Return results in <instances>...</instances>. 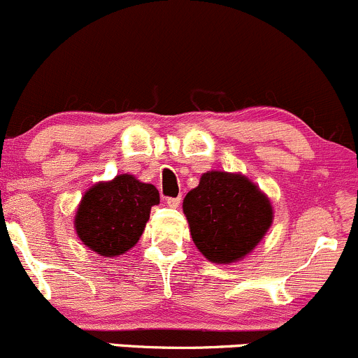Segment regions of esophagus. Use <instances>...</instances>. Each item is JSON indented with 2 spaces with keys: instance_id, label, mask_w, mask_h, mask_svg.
Wrapping results in <instances>:
<instances>
[{
  "instance_id": "obj_1",
  "label": "esophagus",
  "mask_w": 358,
  "mask_h": 358,
  "mask_svg": "<svg viewBox=\"0 0 358 358\" xmlns=\"http://www.w3.org/2000/svg\"><path fill=\"white\" fill-rule=\"evenodd\" d=\"M166 204L169 206V208H173V209L180 208V204H182V197H169L168 201H166Z\"/></svg>"
}]
</instances>
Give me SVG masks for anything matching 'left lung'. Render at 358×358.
Masks as SVG:
<instances>
[{
	"label": "left lung",
	"instance_id": "left-lung-1",
	"mask_svg": "<svg viewBox=\"0 0 358 358\" xmlns=\"http://www.w3.org/2000/svg\"><path fill=\"white\" fill-rule=\"evenodd\" d=\"M183 214L201 254L231 264L250 254L273 224V204L242 173L208 171L183 199Z\"/></svg>",
	"mask_w": 358,
	"mask_h": 358
}]
</instances>
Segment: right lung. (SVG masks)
Here are the masks:
<instances>
[{
    "mask_svg": "<svg viewBox=\"0 0 358 358\" xmlns=\"http://www.w3.org/2000/svg\"><path fill=\"white\" fill-rule=\"evenodd\" d=\"M156 204H159L156 187L123 173L85 192L75 213V231L96 254L118 257L138 242L150 208Z\"/></svg>",
    "mask_w": 358,
    "mask_h": 358,
    "instance_id": "obj_1",
    "label": "right lung"
}]
</instances>
